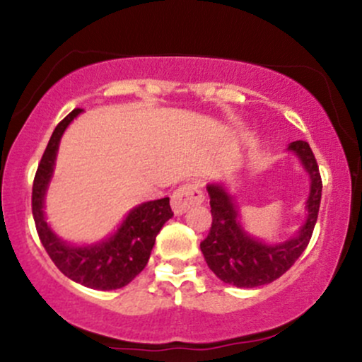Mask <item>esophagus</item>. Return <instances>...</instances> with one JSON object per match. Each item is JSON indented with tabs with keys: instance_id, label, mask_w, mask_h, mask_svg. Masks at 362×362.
Listing matches in <instances>:
<instances>
[{
	"instance_id": "obj_1",
	"label": "esophagus",
	"mask_w": 362,
	"mask_h": 362,
	"mask_svg": "<svg viewBox=\"0 0 362 362\" xmlns=\"http://www.w3.org/2000/svg\"><path fill=\"white\" fill-rule=\"evenodd\" d=\"M205 200V194L200 189V186L194 185V182H185L180 186L176 192L170 197V206H173L174 214L181 215L185 214L189 206L200 205Z\"/></svg>"
}]
</instances>
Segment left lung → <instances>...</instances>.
Returning <instances> with one entry per match:
<instances>
[{"mask_svg":"<svg viewBox=\"0 0 362 362\" xmlns=\"http://www.w3.org/2000/svg\"><path fill=\"white\" fill-rule=\"evenodd\" d=\"M289 150L299 157L311 180L310 198L306 202V222L299 234L289 241L280 245H265L247 235L239 224L238 210L224 186H206L212 206V227L209 235L200 243V247L209 269L222 282L247 289L274 282L294 265L296 259L301 257L310 245L322 202V176L308 141H292Z\"/></svg>","mask_w":362,"mask_h":362,"instance_id":"left-lung-1","label":"left lung"}]
</instances>
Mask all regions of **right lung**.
<instances>
[{
  "instance_id": "obj_1",
  "label": "right lung",
  "mask_w": 362,
  "mask_h": 362,
  "mask_svg": "<svg viewBox=\"0 0 362 362\" xmlns=\"http://www.w3.org/2000/svg\"><path fill=\"white\" fill-rule=\"evenodd\" d=\"M80 112L82 109H73L52 132L32 186V215L40 243L61 274L90 289H121L145 269L157 234L174 214L169 198L141 203L128 214L115 235L83 247L66 245L52 233L44 218V194L52 176L59 138Z\"/></svg>"
}]
</instances>
